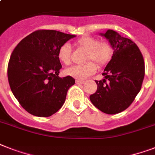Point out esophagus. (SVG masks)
Segmentation results:
<instances>
[{"label":"esophagus","instance_id":"1","mask_svg":"<svg viewBox=\"0 0 155 155\" xmlns=\"http://www.w3.org/2000/svg\"><path fill=\"white\" fill-rule=\"evenodd\" d=\"M75 83H76L77 84H84V80H75Z\"/></svg>","mask_w":155,"mask_h":155}]
</instances>
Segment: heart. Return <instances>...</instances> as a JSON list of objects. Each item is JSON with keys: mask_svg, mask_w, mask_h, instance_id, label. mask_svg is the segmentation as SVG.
<instances>
[{"mask_svg": "<svg viewBox=\"0 0 155 155\" xmlns=\"http://www.w3.org/2000/svg\"><path fill=\"white\" fill-rule=\"evenodd\" d=\"M76 45L81 49L87 51L85 60L88 61L83 65H74L67 68L65 74L75 79L83 80L92 75L98 67L105 65L111 58L113 54L112 46L108 41L99 40L92 36H84L76 41ZM71 47L68 43H64L59 47L58 52V58L60 62L68 65L71 60ZM91 61H90V60ZM93 61V62L91 61Z\"/></svg>", "mask_w": 155, "mask_h": 155, "instance_id": "1", "label": "heart"}]
</instances>
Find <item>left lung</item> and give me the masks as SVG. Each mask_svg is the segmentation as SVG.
Wrapping results in <instances>:
<instances>
[{
    "label": "left lung",
    "mask_w": 155,
    "mask_h": 155,
    "mask_svg": "<svg viewBox=\"0 0 155 155\" xmlns=\"http://www.w3.org/2000/svg\"><path fill=\"white\" fill-rule=\"evenodd\" d=\"M100 35L108 40L113 54L102 74L104 79L96 80L97 90L90 96V101L103 113L116 114L125 110L140 92L145 75L144 59L132 40L112 30Z\"/></svg>",
    "instance_id": "1"
}]
</instances>
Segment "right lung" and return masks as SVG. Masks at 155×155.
Here are the masks:
<instances>
[{
    "label": "right lung",
    "mask_w": 155,
    "mask_h": 155,
    "mask_svg": "<svg viewBox=\"0 0 155 155\" xmlns=\"http://www.w3.org/2000/svg\"><path fill=\"white\" fill-rule=\"evenodd\" d=\"M75 35L39 30L23 38L14 48L8 64L11 91L28 113L47 117L58 112L75 80L58 77L62 68L59 47Z\"/></svg>",
    "instance_id": "1"
}]
</instances>
